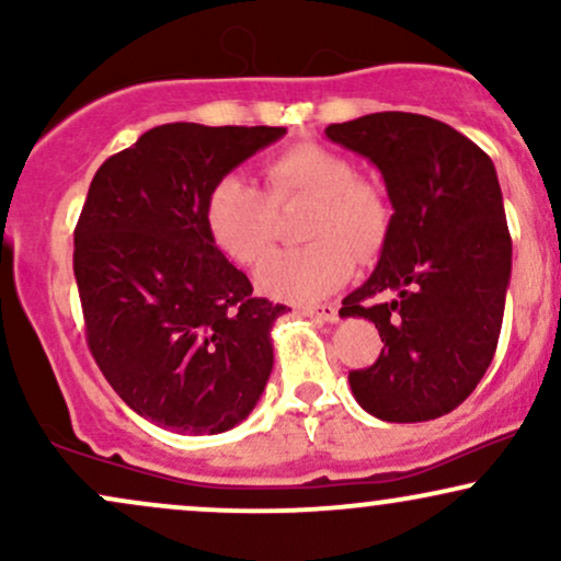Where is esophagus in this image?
Masks as SVG:
<instances>
[{
    "mask_svg": "<svg viewBox=\"0 0 561 561\" xmlns=\"http://www.w3.org/2000/svg\"><path fill=\"white\" fill-rule=\"evenodd\" d=\"M302 317H311L317 321H327V324H334L337 321V306H332V302H324V306H308L302 308Z\"/></svg>",
    "mask_w": 561,
    "mask_h": 561,
    "instance_id": "1",
    "label": "esophagus"
}]
</instances>
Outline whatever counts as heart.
<instances>
[{"label":"heart","instance_id":"obj_1","mask_svg":"<svg viewBox=\"0 0 561 561\" xmlns=\"http://www.w3.org/2000/svg\"><path fill=\"white\" fill-rule=\"evenodd\" d=\"M266 195L242 176H224L205 199V229L237 266L253 268L272 255L274 208L313 199L306 240L259 272V287L276 300L317 302L351 279L356 254L369 255L388 234V199L375 184L358 182L351 160L321 145H295L263 165Z\"/></svg>","mask_w":561,"mask_h":561}]
</instances>
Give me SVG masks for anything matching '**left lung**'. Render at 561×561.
Returning a JSON list of instances; mask_svg holds the SVG:
<instances>
[{"label":"left lung","mask_w":561,"mask_h":561,"mask_svg":"<svg viewBox=\"0 0 561 561\" xmlns=\"http://www.w3.org/2000/svg\"><path fill=\"white\" fill-rule=\"evenodd\" d=\"M324 134L377 165L392 205L377 268L340 308L375 321L385 347L347 382L377 420H437L478 388L504 321L512 237L493 160L416 113L362 115Z\"/></svg>","instance_id":"left-lung-1"}]
</instances>
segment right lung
Wrapping results in <instances>:
<instances>
[{
  "label": "right lung",
  "instance_id": "add662e5",
  "mask_svg": "<svg viewBox=\"0 0 561 561\" xmlns=\"http://www.w3.org/2000/svg\"><path fill=\"white\" fill-rule=\"evenodd\" d=\"M282 126L163 124L94 173L73 234L87 343L128 409L179 435L248 420L287 306L253 285L205 229V199Z\"/></svg>",
  "mask_w": 561,
  "mask_h": 561
}]
</instances>
